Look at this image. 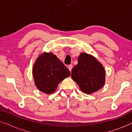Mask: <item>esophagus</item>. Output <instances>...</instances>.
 <instances>
[{
  "instance_id": "esophagus-1",
  "label": "esophagus",
  "mask_w": 132,
  "mask_h": 132,
  "mask_svg": "<svg viewBox=\"0 0 132 132\" xmlns=\"http://www.w3.org/2000/svg\"><path fill=\"white\" fill-rule=\"evenodd\" d=\"M72 67H73L72 65V64H70V65H68V70L70 71H71V70H72Z\"/></svg>"
}]
</instances>
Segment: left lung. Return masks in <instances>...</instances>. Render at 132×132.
<instances>
[{
  "label": "left lung",
  "mask_w": 132,
  "mask_h": 132,
  "mask_svg": "<svg viewBox=\"0 0 132 132\" xmlns=\"http://www.w3.org/2000/svg\"><path fill=\"white\" fill-rule=\"evenodd\" d=\"M71 77L82 92L91 94L104 86L106 71L103 65L94 56L81 53L78 58V64L72 70Z\"/></svg>",
  "instance_id": "left-lung-1"
}]
</instances>
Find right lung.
<instances>
[{"label":"right lung","instance_id":"add662e5","mask_svg":"<svg viewBox=\"0 0 132 132\" xmlns=\"http://www.w3.org/2000/svg\"><path fill=\"white\" fill-rule=\"evenodd\" d=\"M36 87L40 92L50 94L54 93L59 83L70 76L64 64L52 52L40 54L32 69Z\"/></svg>","mask_w":132,"mask_h":132}]
</instances>
